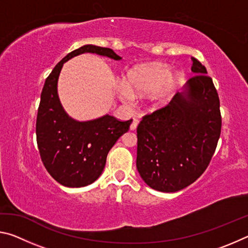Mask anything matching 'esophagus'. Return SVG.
I'll use <instances>...</instances> for the list:
<instances>
[{"label": "esophagus", "mask_w": 248, "mask_h": 248, "mask_svg": "<svg viewBox=\"0 0 248 248\" xmlns=\"http://www.w3.org/2000/svg\"><path fill=\"white\" fill-rule=\"evenodd\" d=\"M138 124H139V120H138V119H133L131 125H130V129H131L132 131H133V130H136V129H137Z\"/></svg>", "instance_id": "esophagus-1"}]
</instances>
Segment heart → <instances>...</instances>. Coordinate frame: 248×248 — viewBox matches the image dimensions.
I'll use <instances>...</instances> for the list:
<instances>
[{
	"label": "heart",
	"instance_id": "obj_1",
	"mask_svg": "<svg viewBox=\"0 0 248 248\" xmlns=\"http://www.w3.org/2000/svg\"><path fill=\"white\" fill-rule=\"evenodd\" d=\"M183 81L180 73L170 74V69L161 63L137 65L125 75V87L120 86L121 94L137 96L152 95L155 105H164Z\"/></svg>",
	"mask_w": 248,
	"mask_h": 248
}]
</instances>
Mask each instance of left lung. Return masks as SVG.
<instances>
[{
	"mask_svg": "<svg viewBox=\"0 0 248 248\" xmlns=\"http://www.w3.org/2000/svg\"><path fill=\"white\" fill-rule=\"evenodd\" d=\"M195 73L166 106L143 116L137 128V169L155 190L175 192L207 170L221 133L220 99L207 69L191 58Z\"/></svg>",
	"mask_w": 248,
	"mask_h": 248,
	"instance_id": "1",
	"label": "left lung"
}]
</instances>
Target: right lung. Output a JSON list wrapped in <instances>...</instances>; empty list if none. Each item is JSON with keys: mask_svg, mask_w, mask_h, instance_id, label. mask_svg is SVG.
<instances>
[{"mask_svg": "<svg viewBox=\"0 0 248 248\" xmlns=\"http://www.w3.org/2000/svg\"><path fill=\"white\" fill-rule=\"evenodd\" d=\"M91 52L120 60L109 48L86 45L70 52L46 78L37 114V145L46 170L59 184L78 188L91 185L103 173L107 154L130 128L132 119L119 121L109 115L90 121L68 116L58 96V78L71 58Z\"/></svg>", "mask_w": 248, "mask_h": 248, "instance_id": "add662e5", "label": "right lung"}]
</instances>
